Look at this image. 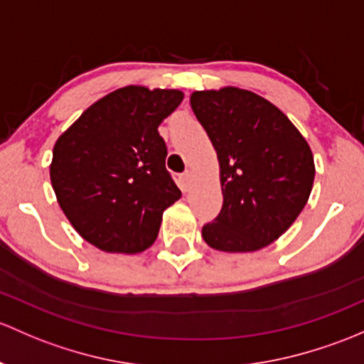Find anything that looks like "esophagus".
I'll list each match as a JSON object with an SVG mask.
<instances>
[{
  "instance_id": "34e87169",
  "label": "esophagus",
  "mask_w": 364,
  "mask_h": 364,
  "mask_svg": "<svg viewBox=\"0 0 364 364\" xmlns=\"http://www.w3.org/2000/svg\"><path fill=\"white\" fill-rule=\"evenodd\" d=\"M190 183H192V174L190 172H185V174L179 176V186H181L183 192L190 188Z\"/></svg>"
}]
</instances>
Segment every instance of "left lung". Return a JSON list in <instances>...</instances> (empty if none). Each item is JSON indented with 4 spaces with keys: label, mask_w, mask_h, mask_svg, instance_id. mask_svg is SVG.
I'll return each mask as SVG.
<instances>
[{
    "label": "left lung",
    "mask_w": 364,
    "mask_h": 364,
    "mask_svg": "<svg viewBox=\"0 0 364 364\" xmlns=\"http://www.w3.org/2000/svg\"><path fill=\"white\" fill-rule=\"evenodd\" d=\"M190 106L216 150L223 193L221 213L202 228L205 244L225 252L269 246L311 197V146L277 106L251 90H195Z\"/></svg>",
    "instance_id": "left-lung-1"
}]
</instances>
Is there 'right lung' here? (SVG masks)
I'll return each mask as SVG.
<instances>
[{"mask_svg": "<svg viewBox=\"0 0 364 364\" xmlns=\"http://www.w3.org/2000/svg\"><path fill=\"white\" fill-rule=\"evenodd\" d=\"M176 89L127 85L89 106L53 144L50 181L76 232L106 252L137 255L155 242L181 192L159 134L181 105Z\"/></svg>", "mask_w": 364, "mask_h": 364, "instance_id": "1", "label": "right lung"}]
</instances>
